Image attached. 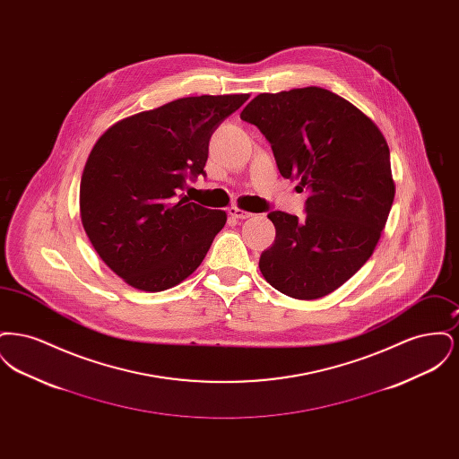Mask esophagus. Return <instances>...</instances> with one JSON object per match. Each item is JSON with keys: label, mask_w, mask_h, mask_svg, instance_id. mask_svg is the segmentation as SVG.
Wrapping results in <instances>:
<instances>
[{"label": "esophagus", "mask_w": 459, "mask_h": 459, "mask_svg": "<svg viewBox=\"0 0 459 459\" xmlns=\"http://www.w3.org/2000/svg\"><path fill=\"white\" fill-rule=\"evenodd\" d=\"M229 215H230L232 219L238 220L251 219V217H253V213H249V212H246V210H242V208H238V206H230V208H229Z\"/></svg>", "instance_id": "1"}]
</instances>
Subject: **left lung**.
<instances>
[{
    "label": "left lung",
    "instance_id": "left-lung-1",
    "mask_svg": "<svg viewBox=\"0 0 459 459\" xmlns=\"http://www.w3.org/2000/svg\"><path fill=\"white\" fill-rule=\"evenodd\" d=\"M240 118L307 191L305 220L268 213L277 234L262 275L294 299L324 298L367 263L385 227L395 195L387 141L361 109L316 86L258 94Z\"/></svg>",
    "mask_w": 459,
    "mask_h": 459
}]
</instances>
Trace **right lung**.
<instances>
[{"label": "right lung", "mask_w": 459, "mask_h": 459, "mask_svg": "<svg viewBox=\"0 0 459 459\" xmlns=\"http://www.w3.org/2000/svg\"><path fill=\"white\" fill-rule=\"evenodd\" d=\"M249 94L191 96L113 124L89 153L81 220L100 258L124 282L160 292L204 260L227 213L180 191L204 174L208 143Z\"/></svg>", "instance_id": "right-lung-1"}]
</instances>
